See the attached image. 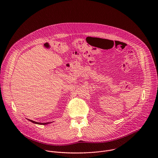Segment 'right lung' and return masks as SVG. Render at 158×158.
<instances>
[{"mask_svg": "<svg viewBox=\"0 0 158 158\" xmlns=\"http://www.w3.org/2000/svg\"><path fill=\"white\" fill-rule=\"evenodd\" d=\"M29 121H30L31 122H32V123H34V124H40V125H46V124H50V123H51V122H50V123H37V122H35V121H32V120H30V119H29Z\"/></svg>", "mask_w": 158, "mask_h": 158, "instance_id": "1", "label": "right lung"}]
</instances>
